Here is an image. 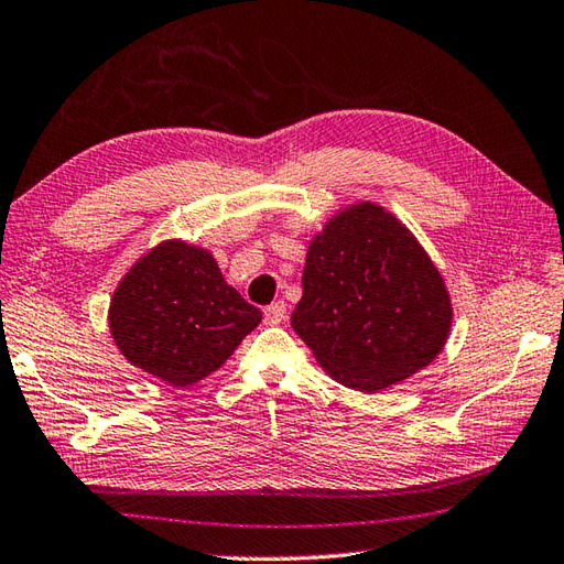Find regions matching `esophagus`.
Returning <instances> with one entry per match:
<instances>
[{
	"instance_id": "34e87169",
	"label": "esophagus",
	"mask_w": 564,
	"mask_h": 564,
	"mask_svg": "<svg viewBox=\"0 0 564 564\" xmlns=\"http://www.w3.org/2000/svg\"><path fill=\"white\" fill-rule=\"evenodd\" d=\"M284 318H286L284 302H272L270 306H265V324L268 326H278Z\"/></svg>"
}]
</instances>
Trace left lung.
<instances>
[{
	"label": "left lung",
	"instance_id": "obj_1",
	"mask_svg": "<svg viewBox=\"0 0 564 564\" xmlns=\"http://www.w3.org/2000/svg\"><path fill=\"white\" fill-rule=\"evenodd\" d=\"M292 328L321 367L358 392H379L441 352L451 296L441 272L392 214L358 204L308 246Z\"/></svg>",
	"mask_w": 564,
	"mask_h": 564
}]
</instances>
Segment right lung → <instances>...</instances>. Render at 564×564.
<instances>
[{"instance_id":"right-lung-1","label":"right lung","mask_w":564,"mask_h":564,"mask_svg":"<svg viewBox=\"0 0 564 564\" xmlns=\"http://www.w3.org/2000/svg\"><path fill=\"white\" fill-rule=\"evenodd\" d=\"M260 318V308L224 282L209 252L182 240H167L133 265L109 308L119 350L172 387L212 375Z\"/></svg>"}]
</instances>
